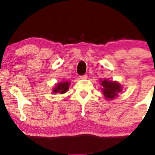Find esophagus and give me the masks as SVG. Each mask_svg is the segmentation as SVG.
Wrapping results in <instances>:
<instances>
[{"mask_svg": "<svg viewBox=\"0 0 155 155\" xmlns=\"http://www.w3.org/2000/svg\"><path fill=\"white\" fill-rule=\"evenodd\" d=\"M87 77H88V76L87 75V74H84V75L80 76V78H81V79H87Z\"/></svg>", "mask_w": 155, "mask_h": 155, "instance_id": "1", "label": "esophagus"}]
</instances>
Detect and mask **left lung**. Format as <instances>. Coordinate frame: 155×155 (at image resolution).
<instances>
[{
	"label": "left lung",
	"instance_id": "obj_1",
	"mask_svg": "<svg viewBox=\"0 0 155 155\" xmlns=\"http://www.w3.org/2000/svg\"><path fill=\"white\" fill-rule=\"evenodd\" d=\"M101 84L103 87V94L107 100L114 99L118 97V94L121 92L122 89L121 84L117 81H108L107 79H104L101 81Z\"/></svg>",
	"mask_w": 155,
	"mask_h": 155
}]
</instances>
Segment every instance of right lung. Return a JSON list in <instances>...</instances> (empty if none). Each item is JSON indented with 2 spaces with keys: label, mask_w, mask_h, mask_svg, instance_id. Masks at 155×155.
Instances as JSON below:
<instances>
[{
  "label": "right lung",
  "mask_w": 155,
  "mask_h": 155,
  "mask_svg": "<svg viewBox=\"0 0 155 155\" xmlns=\"http://www.w3.org/2000/svg\"><path fill=\"white\" fill-rule=\"evenodd\" d=\"M70 82L66 81V82H60L56 84V86L55 88L53 89V93H60L61 94H62L66 93L68 91V87H69Z\"/></svg>",
  "instance_id": "1"
}]
</instances>
